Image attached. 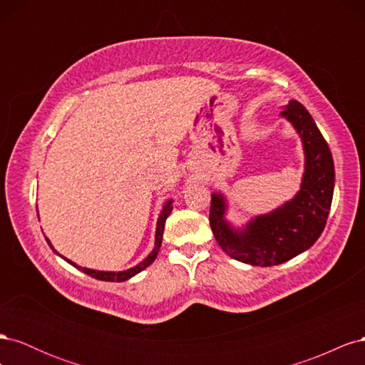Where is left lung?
Segmentation results:
<instances>
[{
  "label": "left lung",
  "instance_id": "left-lung-1",
  "mask_svg": "<svg viewBox=\"0 0 365 365\" xmlns=\"http://www.w3.org/2000/svg\"><path fill=\"white\" fill-rule=\"evenodd\" d=\"M302 140L304 172L300 190L268 213L251 217L240 227L227 219L228 200L212 193L210 227L231 259L251 267H274L311 248L326 227L335 187L334 158L312 115L297 101L280 113Z\"/></svg>",
  "mask_w": 365,
  "mask_h": 365
}]
</instances>
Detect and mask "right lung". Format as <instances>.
<instances>
[{"label": "right lung", "mask_w": 365, "mask_h": 365, "mask_svg": "<svg viewBox=\"0 0 365 365\" xmlns=\"http://www.w3.org/2000/svg\"><path fill=\"white\" fill-rule=\"evenodd\" d=\"M172 204H173V200L170 197V200H168L164 202V205H163V210H161V213H160V216H158V219H157V228H155V245H153V250L149 252V256L148 257H145L138 264H135V267H132V268H129V269H125V271H98V269H91V268H83V267H79V264L77 263H74L73 260H70V259H67V257H63V256H61V254L54 250V247L51 245V242H50V239L48 237H46V240H47V244L50 245V248L58 254L59 257H62L65 262H68L70 264H73L74 268H77L79 271H82V272H85V274H88V275H91V277H94V279H97V280H103V282H126V280H129V279H132L134 277V275H137L138 272H141L143 269H146L149 264L157 259V256H158V252H160V248H161V242H163V233H164V225H165V219L169 217V215L172 213Z\"/></svg>", "instance_id": "1"}]
</instances>
